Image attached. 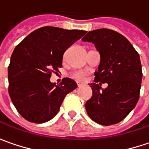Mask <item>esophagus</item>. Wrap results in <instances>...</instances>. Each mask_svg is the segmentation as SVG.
<instances>
[{
    "label": "esophagus",
    "instance_id": "34e87169",
    "mask_svg": "<svg viewBox=\"0 0 149 149\" xmlns=\"http://www.w3.org/2000/svg\"><path fill=\"white\" fill-rule=\"evenodd\" d=\"M81 85H82V84H81V83H77V86H78V87H80Z\"/></svg>",
    "mask_w": 149,
    "mask_h": 149
}]
</instances>
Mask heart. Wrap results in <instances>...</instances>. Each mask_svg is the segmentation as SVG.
<instances>
[{"label": "heart", "mask_w": 149, "mask_h": 149, "mask_svg": "<svg viewBox=\"0 0 149 149\" xmlns=\"http://www.w3.org/2000/svg\"><path fill=\"white\" fill-rule=\"evenodd\" d=\"M86 75H87L86 72L80 71V72H75L74 74H73V77H74L75 79L78 80V81H84L85 79V77H86Z\"/></svg>", "instance_id": "heart-1"}]
</instances>
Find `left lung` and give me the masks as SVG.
<instances>
[{
	"mask_svg": "<svg viewBox=\"0 0 149 149\" xmlns=\"http://www.w3.org/2000/svg\"><path fill=\"white\" fill-rule=\"evenodd\" d=\"M82 40L92 42L101 57L95 83L89 84L92 97L85 104L87 114L101 125L118 123L135 107L140 97V56L123 35L110 29L91 31ZM102 82H107L108 87L102 89Z\"/></svg>",
	"mask_w": 149,
	"mask_h": 149,
	"instance_id": "obj_1",
	"label": "left lung"
}]
</instances>
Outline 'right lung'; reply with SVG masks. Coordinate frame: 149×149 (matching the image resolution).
<instances>
[{
    "label": "right lung",
    "mask_w": 149,
    "mask_h": 149,
    "mask_svg": "<svg viewBox=\"0 0 149 149\" xmlns=\"http://www.w3.org/2000/svg\"><path fill=\"white\" fill-rule=\"evenodd\" d=\"M87 32L44 26L27 35L14 50L8 69V93L26 120L43 123L53 118L65 97L77 88L65 77L60 84L50 81L62 66L65 52Z\"/></svg>",
    "instance_id": "add662e5"
}]
</instances>
